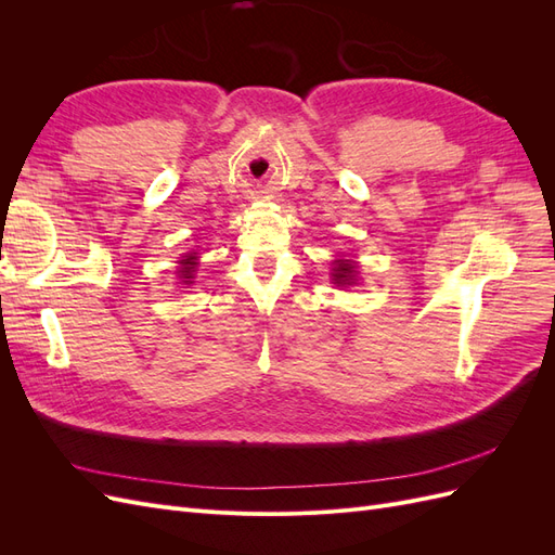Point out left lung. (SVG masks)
<instances>
[{
    "mask_svg": "<svg viewBox=\"0 0 555 555\" xmlns=\"http://www.w3.org/2000/svg\"><path fill=\"white\" fill-rule=\"evenodd\" d=\"M338 263V268H333V278H335V282L338 284H347L349 280H351V273H354V266H351L349 261H345V259H340V261H335Z\"/></svg>",
    "mask_w": 555,
    "mask_h": 555,
    "instance_id": "left-lung-1",
    "label": "left lung"
}]
</instances>
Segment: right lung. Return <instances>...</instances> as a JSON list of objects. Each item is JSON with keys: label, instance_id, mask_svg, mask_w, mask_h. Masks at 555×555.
<instances>
[{"label": "right lung", "instance_id": "add662e5", "mask_svg": "<svg viewBox=\"0 0 555 555\" xmlns=\"http://www.w3.org/2000/svg\"><path fill=\"white\" fill-rule=\"evenodd\" d=\"M194 257H188V259H182V278H184V282H190L192 280V273H194Z\"/></svg>", "mask_w": 555, "mask_h": 555}]
</instances>
